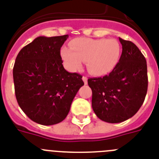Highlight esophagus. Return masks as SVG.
I'll return each instance as SVG.
<instances>
[{
  "instance_id": "esophagus-1",
  "label": "esophagus",
  "mask_w": 159,
  "mask_h": 159,
  "mask_svg": "<svg viewBox=\"0 0 159 159\" xmlns=\"http://www.w3.org/2000/svg\"><path fill=\"white\" fill-rule=\"evenodd\" d=\"M82 80H83V81H84V83L85 84H88V78H87V77L83 76Z\"/></svg>"
}]
</instances>
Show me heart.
I'll return each instance as SVG.
<instances>
[{"label":"heart","mask_w":159,"mask_h":159,"mask_svg":"<svg viewBox=\"0 0 159 159\" xmlns=\"http://www.w3.org/2000/svg\"><path fill=\"white\" fill-rule=\"evenodd\" d=\"M70 48H62L61 57L66 66L75 70L86 61L89 73L96 76L109 74L119 63L121 46L115 39L76 38L70 43Z\"/></svg>","instance_id":"1"}]
</instances>
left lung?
<instances>
[{"mask_svg": "<svg viewBox=\"0 0 159 159\" xmlns=\"http://www.w3.org/2000/svg\"><path fill=\"white\" fill-rule=\"evenodd\" d=\"M122 54L119 63L109 75L89 78L93 92L92 106L101 120L121 123L139 111L147 93V64L134 43L119 38Z\"/></svg>", "mask_w": 159, "mask_h": 159, "instance_id": "1", "label": "left lung"}]
</instances>
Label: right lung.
Listing matches in <instances>:
<instances>
[{
    "instance_id": "1",
    "label": "right lung",
    "mask_w": 159,
    "mask_h": 159,
    "mask_svg": "<svg viewBox=\"0 0 159 159\" xmlns=\"http://www.w3.org/2000/svg\"><path fill=\"white\" fill-rule=\"evenodd\" d=\"M68 38L39 36L18 53L13 69L17 102L29 119L42 125L66 119L84 84L82 75L64 69L60 49Z\"/></svg>"
}]
</instances>
